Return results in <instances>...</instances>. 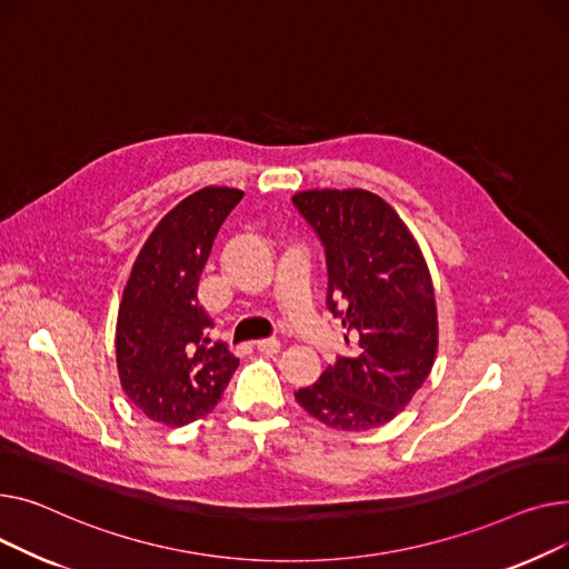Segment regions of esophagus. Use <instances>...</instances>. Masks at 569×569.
<instances>
[{"mask_svg": "<svg viewBox=\"0 0 569 569\" xmlns=\"http://www.w3.org/2000/svg\"><path fill=\"white\" fill-rule=\"evenodd\" d=\"M257 349H259V351H263V353H271V356H276V353H280L282 345H280L278 340H259V342H257Z\"/></svg>", "mask_w": 569, "mask_h": 569, "instance_id": "esophagus-1", "label": "esophagus"}]
</instances>
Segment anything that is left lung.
<instances>
[{
    "mask_svg": "<svg viewBox=\"0 0 569 569\" xmlns=\"http://www.w3.org/2000/svg\"><path fill=\"white\" fill-rule=\"evenodd\" d=\"M293 204L326 246L328 310L349 347L293 397L332 429L381 427L409 407L437 360L429 266L407 222L370 190H303Z\"/></svg>",
    "mask_w": 569,
    "mask_h": 569,
    "instance_id": "obj_1",
    "label": "left lung"
}]
</instances>
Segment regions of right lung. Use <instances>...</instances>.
Wrapping results in <instances>:
<instances>
[{
  "mask_svg": "<svg viewBox=\"0 0 569 569\" xmlns=\"http://www.w3.org/2000/svg\"><path fill=\"white\" fill-rule=\"evenodd\" d=\"M243 190L207 186L153 227L132 261L117 315V370L126 397L149 420L183 427L220 402L239 358L211 345L197 300L213 239Z\"/></svg>",
  "mask_w": 569,
  "mask_h": 569,
  "instance_id": "right-lung-1",
  "label": "right lung"
}]
</instances>
